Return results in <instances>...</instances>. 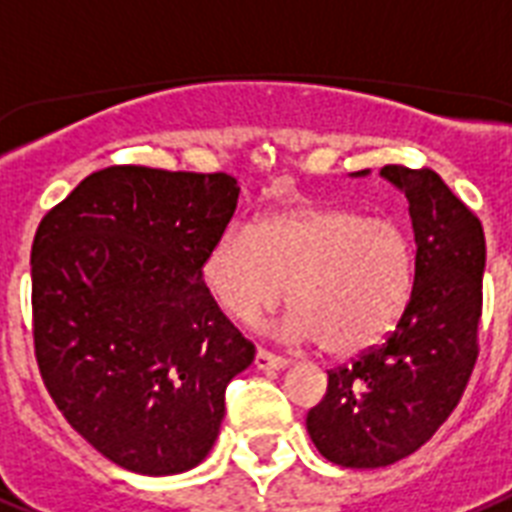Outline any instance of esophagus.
Wrapping results in <instances>:
<instances>
[{
  "label": "esophagus",
  "instance_id": "34e87169",
  "mask_svg": "<svg viewBox=\"0 0 512 512\" xmlns=\"http://www.w3.org/2000/svg\"><path fill=\"white\" fill-rule=\"evenodd\" d=\"M285 366H288V360L280 358V355H272L267 350L256 352V368L259 371H283Z\"/></svg>",
  "mask_w": 512,
  "mask_h": 512
}]
</instances>
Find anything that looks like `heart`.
I'll return each mask as SVG.
<instances>
[{
  "instance_id": "1",
  "label": "heart",
  "mask_w": 512,
  "mask_h": 512,
  "mask_svg": "<svg viewBox=\"0 0 512 512\" xmlns=\"http://www.w3.org/2000/svg\"><path fill=\"white\" fill-rule=\"evenodd\" d=\"M219 307L256 323L283 301L288 328L331 355H358L395 331L417 288V243L390 216L344 205H291L251 229L232 224L202 264Z\"/></svg>"
}]
</instances>
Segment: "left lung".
<instances>
[{
	"mask_svg": "<svg viewBox=\"0 0 512 512\" xmlns=\"http://www.w3.org/2000/svg\"><path fill=\"white\" fill-rule=\"evenodd\" d=\"M379 173L408 200L414 299L387 342L328 371L326 395L307 414L320 454L355 470L414 454L457 408L478 358L486 267L481 221L435 170L384 165Z\"/></svg>",
	"mask_w": 512,
	"mask_h": 512,
	"instance_id": "left-lung-1",
	"label": "left lung"
}]
</instances>
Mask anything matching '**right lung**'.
<instances>
[{"mask_svg":"<svg viewBox=\"0 0 512 512\" xmlns=\"http://www.w3.org/2000/svg\"><path fill=\"white\" fill-rule=\"evenodd\" d=\"M227 173L112 165L47 213L31 245L39 374L109 462L176 475L208 457L224 392L253 363L202 280L235 216Z\"/></svg>","mask_w":512,"mask_h":512,"instance_id":"add662e5","label":"right lung"}]
</instances>
